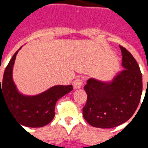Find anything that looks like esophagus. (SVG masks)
I'll use <instances>...</instances> for the list:
<instances>
[{
	"label": "esophagus",
	"instance_id": "obj_1",
	"mask_svg": "<svg viewBox=\"0 0 148 148\" xmlns=\"http://www.w3.org/2000/svg\"><path fill=\"white\" fill-rule=\"evenodd\" d=\"M82 83H83L82 78H81V77H77V78L74 81V82H73V86H74V89H79V88H81L82 86Z\"/></svg>",
	"mask_w": 148,
	"mask_h": 148
}]
</instances>
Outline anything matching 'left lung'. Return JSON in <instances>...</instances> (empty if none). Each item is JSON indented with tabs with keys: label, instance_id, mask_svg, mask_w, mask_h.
<instances>
[{
	"label": "left lung",
	"instance_id": "obj_1",
	"mask_svg": "<svg viewBox=\"0 0 148 148\" xmlns=\"http://www.w3.org/2000/svg\"><path fill=\"white\" fill-rule=\"evenodd\" d=\"M124 68L109 82L93 78L84 87L87 101L85 120L93 127L111 128L128 121L139 106L143 90L140 66L127 49L120 46Z\"/></svg>",
	"mask_w": 148,
	"mask_h": 148
}]
</instances>
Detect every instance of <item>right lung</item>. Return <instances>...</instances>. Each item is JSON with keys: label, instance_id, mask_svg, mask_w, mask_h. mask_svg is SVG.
Segmentation results:
<instances>
[{"label": "right lung", "instance_id": "right-lung-1", "mask_svg": "<svg viewBox=\"0 0 148 148\" xmlns=\"http://www.w3.org/2000/svg\"><path fill=\"white\" fill-rule=\"evenodd\" d=\"M19 50L5 68L1 85L0 78V102L1 99L5 101L15 120L21 125L42 127L53 120L57 101L70 93L73 86H55L36 96H24L19 93L12 80V67Z\"/></svg>", "mask_w": 148, "mask_h": 148}]
</instances>
